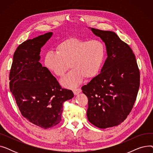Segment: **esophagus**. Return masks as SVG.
I'll return each mask as SVG.
<instances>
[{"label":"esophagus","instance_id":"1","mask_svg":"<svg viewBox=\"0 0 153 153\" xmlns=\"http://www.w3.org/2000/svg\"><path fill=\"white\" fill-rule=\"evenodd\" d=\"M72 91H73V92H74V94L75 95H77V94H78L79 93H81L82 91H81V89H80V88H75V89H73Z\"/></svg>","mask_w":153,"mask_h":153}]
</instances>
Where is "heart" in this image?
Here are the masks:
<instances>
[{
  "label": "heart",
  "mask_w": 153,
  "mask_h": 153,
  "mask_svg": "<svg viewBox=\"0 0 153 153\" xmlns=\"http://www.w3.org/2000/svg\"><path fill=\"white\" fill-rule=\"evenodd\" d=\"M56 51L46 54V66L59 77L65 76L71 66L73 68L61 81L66 87H75L84 77L91 79L97 76L106 56L105 46L100 40L89 41L76 37L63 40L56 46Z\"/></svg>",
  "instance_id": "heart-1"
}]
</instances>
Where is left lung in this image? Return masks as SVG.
Wrapping results in <instances>:
<instances>
[{
  "instance_id": "8db88e82",
  "label": "left lung",
  "mask_w": 153,
  "mask_h": 153,
  "mask_svg": "<svg viewBox=\"0 0 153 153\" xmlns=\"http://www.w3.org/2000/svg\"><path fill=\"white\" fill-rule=\"evenodd\" d=\"M91 30L105 42L108 56L100 73L82 90L88 98V120L107 128L121 124L131 112L140 87V70L131 48L115 33Z\"/></svg>"
}]
</instances>
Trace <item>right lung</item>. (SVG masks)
<instances>
[{
    "label": "right lung",
    "instance_id": "1",
    "mask_svg": "<svg viewBox=\"0 0 153 153\" xmlns=\"http://www.w3.org/2000/svg\"><path fill=\"white\" fill-rule=\"evenodd\" d=\"M52 35L49 32L20 44L14 53L9 74L10 90L22 115L45 129L61 121L63 103L74 97L72 91L62 88L39 62L41 48Z\"/></svg>",
    "mask_w": 153,
    "mask_h": 153
}]
</instances>
